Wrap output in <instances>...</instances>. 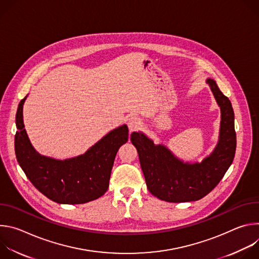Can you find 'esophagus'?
<instances>
[{"instance_id": "34e87169", "label": "esophagus", "mask_w": 259, "mask_h": 259, "mask_svg": "<svg viewBox=\"0 0 259 259\" xmlns=\"http://www.w3.org/2000/svg\"><path fill=\"white\" fill-rule=\"evenodd\" d=\"M127 124H128V128H129L130 132H132V131H135V130H137L139 128L141 122H140V119L138 117L133 116V117H130L128 119V123Z\"/></svg>"}]
</instances>
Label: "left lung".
Listing matches in <instances>:
<instances>
[{
    "mask_svg": "<svg viewBox=\"0 0 259 259\" xmlns=\"http://www.w3.org/2000/svg\"><path fill=\"white\" fill-rule=\"evenodd\" d=\"M207 83L220 106L221 123L218 144L202 163L184 164L164 145H155L144 134H131V142L137 150L146 187L160 200L182 203L204 198L223 179L234 161L237 138L232 103L214 80L208 79Z\"/></svg>",
    "mask_w": 259,
    "mask_h": 259,
    "instance_id": "obj_1",
    "label": "left lung"
}]
</instances>
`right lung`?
Segmentation results:
<instances>
[{
  "label": "right lung",
  "instance_id": "add662e5",
  "mask_svg": "<svg viewBox=\"0 0 259 259\" xmlns=\"http://www.w3.org/2000/svg\"><path fill=\"white\" fill-rule=\"evenodd\" d=\"M25 98L17 108L14 144L16 159L33 187L59 204H83L104 195L116 155L128 141V127L110 131L82 156L54 160L39 155L28 140L22 119Z\"/></svg>",
  "mask_w": 259,
  "mask_h": 259
}]
</instances>
